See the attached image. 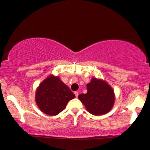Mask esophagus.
<instances>
[{"label":"esophagus","instance_id":"obj_1","mask_svg":"<svg viewBox=\"0 0 150 150\" xmlns=\"http://www.w3.org/2000/svg\"><path fill=\"white\" fill-rule=\"evenodd\" d=\"M75 97H78V92H75Z\"/></svg>","mask_w":150,"mask_h":150}]
</instances>
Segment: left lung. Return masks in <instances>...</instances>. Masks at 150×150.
I'll list each match as a JSON object with an SVG mask.
<instances>
[{"label":"left lung","mask_w":150,"mask_h":150,"mask_svg":"<svg viewBox=\"0 0 150 150\" xmlns=\"http://www.w3.org/2000/svg\"><path fill=\"white\" fill-rule=\"evenodd\" d=\"M87 92L78 98L91 114L101 116L110 111L115 101L113 89L104 80L92 78L87 85Z\"/></svg>","instance_id":"8db88e82"}]
</instances>
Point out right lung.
<instances>
[{"instance_id": "add662e5", "label": "right lung", "mask_w": 150, "mask_h": 150, "mask_svg": "<svg viewBox=\"0 0 150 150\" xmlns=\"http://www.w3.org/2000/svg\"><path fill=\"white\" fill-rule=\"evenodd\" d=\"M75 95L58 77L50 75L40 84L36 92V103L39 109L50 116L61 113Z\"/></svg>"}]
</instances>
